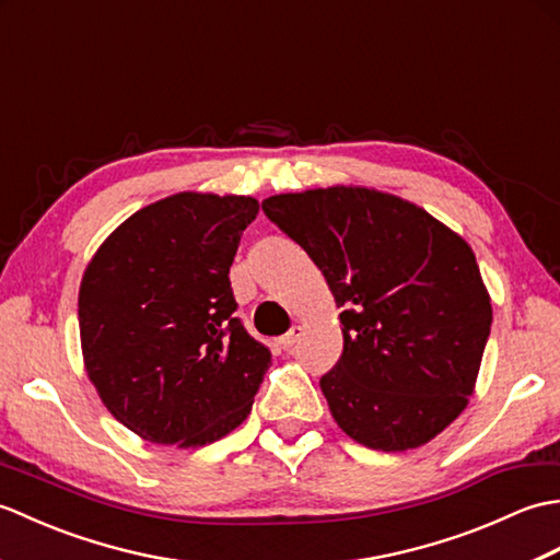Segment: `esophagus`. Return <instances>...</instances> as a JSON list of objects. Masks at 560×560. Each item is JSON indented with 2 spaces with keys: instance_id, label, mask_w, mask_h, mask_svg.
I'll list each match as a JSON object with an SVG mask.
<instances>
[{
  "instance_id": "34e87169",
  "label": "esophagus",
  "mask_w": 560,
  "mask_h": 560,
  "mask_svg": "<svg viewBox=\"0 0 560 560\" xmlns=\"http://www.w3.org/2000/svg\"><path fill=\"white\" fill-rule=\"evenodd\" d=\"M299 337H301V327H291L287 335L283 337H279V347L283 349V351H289L295 341H299Z\"/></svg>"
}]
</instances>
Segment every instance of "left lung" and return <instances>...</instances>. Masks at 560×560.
Wrapping results in <instances>:
<instances>
[{"instance_id":"obj_1","label":"left lung","mask_w":560,"mask_h":560,"mask_svg":"<svg viewBox=\"0 0 560 560\" xmlns=\"http://www.w3.org/2000/svg\"><path fill=\"white\" fill-rule=\"evenodd\" d=\"M341 307L343 351L319 380L335 421L383 452L419 447L467 407L491 335L471 247L421 207L365 187L261 201Z\"/></svg>"}]
</instances>
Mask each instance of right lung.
Instances as JSON below:
<instances>
[{
	"mask_svg": "<svg viewBox=\"0 0 560 560\" xmlns=\"http://www.w3.org/2000/svg\"><path fill=\"white\" fill-rule=\"evenodd\" d=\"M257 199L180 192L132 213L83 271L86 373L149 443L201 447L241 425L271 353L233 317L229 271Z\"/></svg>",
	"mask_w": 560,
	"mask_h": 560,
	"instance_id": "1",
	"label": "right lung"
}]
</instances>
